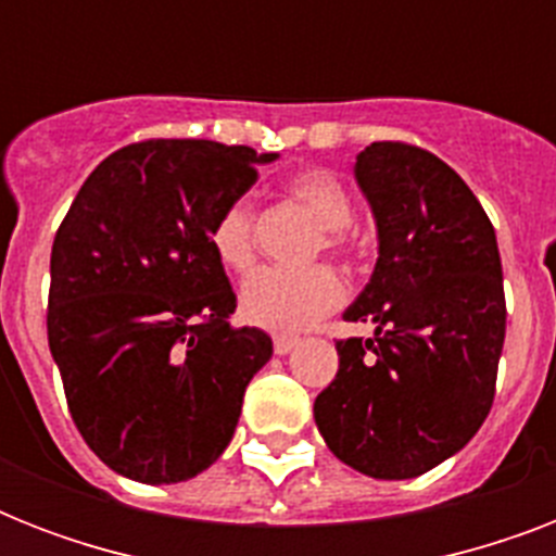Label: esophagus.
Listing matches in <instances>:
<instances>
[{
	"instance_id": "obj_1",
	"label": "esophagus",
	"mask_w": 556,
	"mask_h": 556,
	"mask_svg": "<svg viewBox=\"0 0 556 556\" xmlns=\"http://www.w3.org/2000/svg\"><path fill=\"white\" fill-rule=\"evenodd\" d=\"M296 343H300V338H294V334H277V338H274V352H277V355H288Z\"/></svg>"
}]
</instances>
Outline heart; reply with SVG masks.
Wrapping results in <instances>:
<instances>
[{
    "label": "heart",
    "mask_w": 556,
    "mask_h": 556,
    "mask_svg": "<svg viewBox=\"0 0 556 556\" xmlns=\"http://www.w3.org/2000/svg\"><path fill=\"white\" fill-rule=\"evenodd\" d=\"M288 195L320 225L317 248L352 251L355 201L331 169L308 167L288 181ZM210 248L233 274H244L256 260V207L251 199H233L210 227ZM346 300V286L338 270L314 265L305 270L262 268L244 279L239 291L242 317L270 331H300L326 314L338 312Z\"/></svg>",
    "instance_id": "1"
}]
</instances>
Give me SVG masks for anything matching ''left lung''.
Here are the masks:
<instances>
[{
  "instance_id": "obj_1",
  "label": "left lung",
  "mask_w": 556,
  "mask_h": 556,
  "mask_svg": "<svg viewBox=\"0 0 556 556\" xmlns=\"http://www.w3.org/2000/svg\"><path fill=\"white\" fill-rule=\"evenodd\" d=\"M355 176L380 248L343 317L375 323V338L338 340L340 369L314 401V421L349 467L415 479L491 413L508 320L500 248L470 187L421 147L371 143Z\"/></svg>"
}]
</instances>
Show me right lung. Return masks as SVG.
<instances>
[{"instance_id":"right-lung-1","label":"right lung","mask_w":556,"mask_h":556,"mask_svg":"<svg viewBox=\"0 0 556 556\" xmlns=\"http://www.w3.org/2000/svg\"><path fill=\"white\" fill-rule=\"evenodd\" d=\"M274 159L190 138L129 143L56 227L48 346L83 441L126 479L207 470L274 355L265 331L230 326L236 294L210 248L218 213Z\"/></svg>"}]
</instances>
